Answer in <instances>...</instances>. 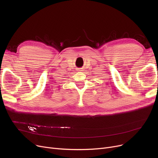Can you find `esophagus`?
I'll use <instances>...</instances> for the list:
<instances>
[{"instance_id": "34e87169", "label": "esophagus", "mask_w": 158, "mask_h": 158, "mask_svg": "<svg viewBox=\"0 0 158 158\" xmlns=\"http://www.w3.org/2000/svg\"><path fill=\"white\" fill-rule=\"evenodd\" d=\"M79 71H82V70L81 69H79Z\"/></svg>"}]
</instances>
